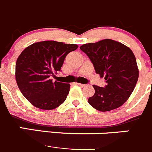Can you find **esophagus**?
<instances>
[{"label": "esophagus", "mask_w": 152, "mask_h": 152, "mask_svg": "<svg viewBox=\"0 0 152 152\" xmlns=\"http://www.w3.org/2000/svg\"><path fill=\"white\" fill-rule=\"evenodd\" d=\"M78 85H79L80 87H82V88H83V87H85L86 86V85H85V84H81V83H76Z\"/></svg>", "instance_id": "obj_1"}]
</instances>
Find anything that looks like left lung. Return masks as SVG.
<instances>
[{
    "mask_svg": "<svg viewBox=\"0 0 152 152\" xmlns=\"http://www.w3.org/2000/svg\"><path fill=\"white\" fill-rule=\"evenodd\" d=\"M94 64L96 73L104 76V88L93 85L95 94L88 103L99 111L123 105L134 89L139 77L136 58L132 50L120 42L104 39L80 47Z\"/></svg>",
    "mask_w": 152,
    "mask_h": 152,
    "instance_id": "1",
    "label": "left lung"
}]
</instances>
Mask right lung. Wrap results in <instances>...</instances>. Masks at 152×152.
Returning <instances> with one entry per match:
<instances>
[{"instance_id": "right-lung-1", "label": "right lung", "mask_w": 152, "mask_h": 152, "mask_svg": "<svg viewBox=\"0 0 152 152\" xmlns=\"http://www.w3.org/2000/svg\"><path fill=\"white\" fill-rule=\"evenodd\" d=\"M78 45L56 41H44L22 51L15 64V79L25 98L35 107L52 110L65 101L70 84L55 81L50 76L61 70L64 58Z\"/></svg>"}]
</instances>
